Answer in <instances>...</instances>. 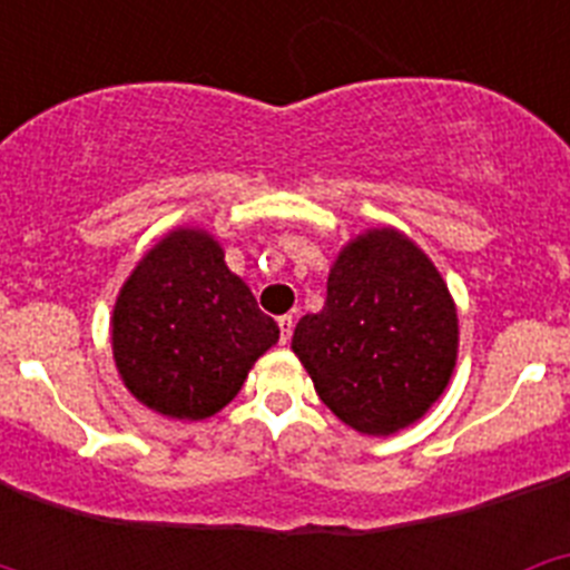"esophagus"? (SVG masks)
I'll return each instance as SVG.
<instances>
[{"label":"esophagus","mask_w":570,"mask_h":570,"mask_svg":"<svg viewBox=\"0 0 570 570\" xmlns=\"http://www.w3.org/2000/svg\"><path fill=\"white\" fill-rule=\"evenodd\" d=\"M276 325H279V342L282 345H288L291 334H294V316L291 314L279 316V320H276Z\"/></svg>","instance_id":"1"}]
</instances>
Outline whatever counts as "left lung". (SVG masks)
Returning <instances> with one entry per match:
<instances>
[{
	"mask_svg": "<svg viewBox=\"0 0 570 570\" xmlns=\"http://www.w3.org/2000/svg\"><path fill=\"white\" fill-rule=\"evenodd\" d=\"M456 345L445 279L394 228L347 242L328 274L325 305L296 322L291 342L320 400L367 436L396 434L440 400Z\"/></svg>",
	"mask_w": 570,
	"mask_h": 570,
	"instance_id": "left-lung-1",
	"label": "left lung"
}]
</instances>
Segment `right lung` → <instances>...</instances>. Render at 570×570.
I'll list each match as a JSON object with an SVG mask.
<instances>
[{
  "instance_id": "add662e5",
  "label": "right lung",
  "mask_w": 570,
  "mask_h": 570,
  "mask_svg": "<svg viewBox=\"0 0 570 570\" xmlns=\"http://www.w3.org/2000/svg\"><path fill=\"white\" fill-rule=\"evenodd\" d=\"M279 328L225 265L219 242L176 228L139 259L116 296L110 345L125 387L156 414L223 411Z\"/></svg>"
}]
</instances>
